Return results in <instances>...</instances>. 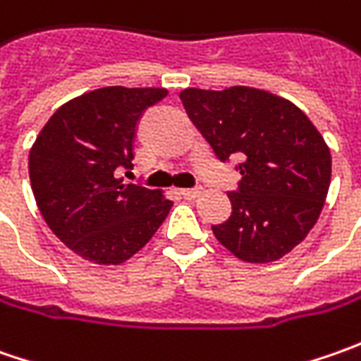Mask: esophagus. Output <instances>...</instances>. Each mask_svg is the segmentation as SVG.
<instances>
[{"instance_id":"34e87169","label":"esophagus","mask_w":361,"mask_h":361,"mask_svg":"<svg viewBox=\"0 0 361 361\" xmlns=\"http://www.w3.org/2000/svg\"><path fill=\"white\" fill-rule=\"evenodd\" d=\"M180 195H183V199H195V197H199L201 195V188H180L178 190Z\"/></svg>"}]
</instances>
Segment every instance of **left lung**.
<instances>
[{
    "label": "left lung",
    "mask_w": 361,
    "mask_h": 361,
    "mask_svg": "<svg viewBox=\"0 0 361 361\" xmlns=\"http://www.w3.org/2000/svg\"><path fill=\"white\" fill-rule=\"evenodd\" d=\"M188 118L216 159L239 157L231 216L213 225L221 245L247 263H269L305 239L324 209L331 180L326 140L298 106L269 92H180Z\"/></svg>",
    "instance_id": "left-lung-1"
}]
</instances>
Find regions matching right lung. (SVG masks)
Instances as JSON below:
<instances>
[{
    "instance_id": "obj_1",
    "label": "right lung",
    "mask_w": 361,
    "mask_h": 361,
    "mask_svg": "<svg viewBox=\"0 0 361 361\" xmlns=\"http://www.w3.org/2000/svg\"><path fill=\"white\" fill-rule=\"evenodd\" d=\"M164 88L108 86L58 108L30 150L35 202L54 235L80 257L118 265L157 233L173 201L140 183L132 169L138 122Z\"/></svg>"
}]
</instances>
